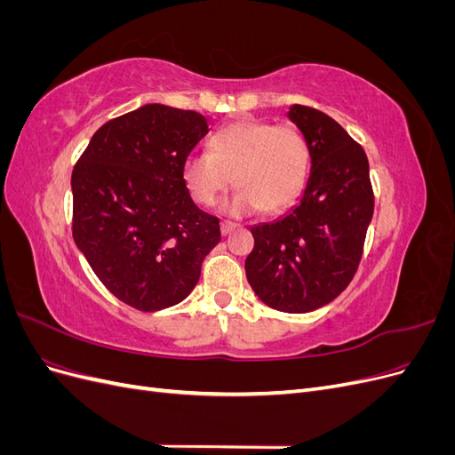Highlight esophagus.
I'll return each instance as SVG.
<instances>
[{
	"instance_id": "obj_1",
	"label": "esophagus",
	"mask_w": 455,
	"mask_h": 455,
	"mask_svg": "<svg viewBox=\"0 0 455 455\" xmlns=\"http://www.w3.org/2000/svg\"><path fill=\"white\" fill-rule=\"evenodd\" d=\"M220 228H222V235H229L231 231L237 229V224L235 222H222L220 224Z\"/></svg>"
}]
</instances>
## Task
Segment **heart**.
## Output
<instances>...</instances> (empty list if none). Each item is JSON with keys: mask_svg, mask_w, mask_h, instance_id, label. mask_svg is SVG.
<instances>
[{"mask_svg": "<svg viewBox=\"0 0 455 455\" xmlns=\"http://www.w3.org/2000/svg\"><path fill=\"white\" fill-rule=\"evenodd\" d=\"M311 151L306 136L292 125L237 121L211 139V154L186 157L182 176L191 199L212 206L235 182L222 211L233 216L286 211L306 188Z\"/></svg>", "mask_w": 455, "mask_h": 455, "instance_id": "1", "label": "heart"}]
</instances>
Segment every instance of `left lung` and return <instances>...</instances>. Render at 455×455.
<instances>
[{"mask_svg":"<svg viewBox=\"0 0 455 455\" xmlns=\"http://www.w3.org/2000/svg\"><path fill=\"white\" fill-rule=\"evenodd\" d=\"M288 117L309 144V180L291 212L251 228L254 249L244 269L264 304L307 313L330 304L353 281L374 214V189L363 146L338 121L301 104Z\"/></svg>","mask_w":455,"mask_h":455,"instance_id":"left-lung-1","label":"left lung"}]
</instances>
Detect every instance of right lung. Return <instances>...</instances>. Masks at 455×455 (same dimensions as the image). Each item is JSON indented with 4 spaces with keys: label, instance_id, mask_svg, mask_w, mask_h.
Returning <instances> with one entry per match:
<instances>
[{
    "label": "right lung",
    "instance_id": "obj_1",
    "mask_svg": "<svg viewBox=\"0 0 455 455\" xmlns=\"http://www.w3.org/2000/svg\"><path fill=\"white\" fill-rule=\"evenodd\" d=\"M206 132L197 112L146 104L104 123L74 167L77 249L108 291L139 311L188 298L222 237L182 176Z\"/></svg>",
    "mask_w": 455,
    "mask_h": 455
}]
</instances>
